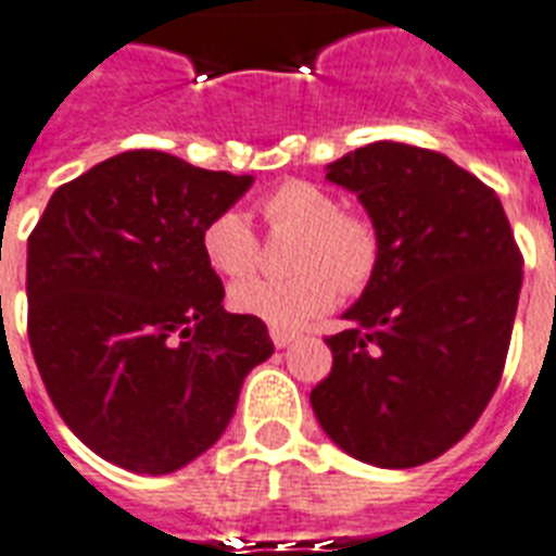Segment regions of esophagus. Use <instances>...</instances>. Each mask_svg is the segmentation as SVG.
Wrapping results in <instances>:
<instances>
[{
  "instance_id": "esophagus-1",
  "label": "esophagus",
  "mask_w": 556,
  "mask_h": 556,
  "mask_svg": "<svg viewBox=\"0 0 556 556\" xmlns=\"http://www.w3.org/2000/svg\"><path fill=\"white\" fill-rule=\"evenodd\" d=\"M269 336H273V344L278 350L281 348H290L292 341L299 339V336H295V332H287V330H269Z\"/></svg>"
}]
</instances>
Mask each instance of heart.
<instances>
[{"mask_svg":"<svg viewBox=\"0 0 556 556\" xmlns=\"http://www.w3.org/2000/svg\"><path fill=\"white\" fill-rule=\"evenodd\" d=\"M273 232H295L292 273L287 281L247 278L229 290L235 313L269 324L273 330H299L324 315L344 292H358L370 283L379 266L381 241L370 217L341 208L339 198L309 180H287L266 192L257 203ZM206 264L217 275L243 278L261 257L255 229L250 220L224 208L208 217L201 232Z\"/></svg>","mask_w":556,"mask_h":556,"instance_id":"heart-1","label":"heart"}]
</instances>
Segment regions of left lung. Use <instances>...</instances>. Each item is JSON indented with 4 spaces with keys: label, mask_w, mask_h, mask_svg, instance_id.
<instances>
[{
    "label": "left lung",
    "mask_w": 556,
    "mask_h": 556,
    "mask_svg": "<svg viewBox=\"0 0 556 556\" xmlns=\"http://www.w3.org/2000/svg\"><path fill=\"white\" fill-rule=\"evenodd\" d=\"M358 194L381 255L330 376L309 393L324 433L376 468H416L468 433L503 379L522 252L491 186L445 154L370 143L327 166Z\"/></svg>",
    "instance_id": "obj_1"
}]
</instances>
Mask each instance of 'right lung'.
Returning <instances> with one entry per match:
<instances>
[{"instance_id": "add662e5", "label": "right lung", "mask_w": 556, "mask_h": 556, "mask_svg": "<svg viewBox=\"0 0 556 556\" xmlns=\"http://www.w3.org/2000/svg\"><path fill=\"white\" fill-rule=\"evenodd\" d=\"M250 175L137 149L51 194L28 238V339L62 421L102 459L172 473L215 445L273 355L224 309L201 232Z\"/></svg>"}]
</instances>
